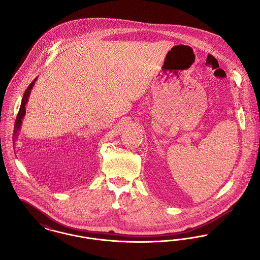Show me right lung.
Segmentation results:
<instances>
[{
	"instance_id": "obj_1",
	"label": "right lung",
	"mask_w": 260,
	"mask_h": 260,
	"mask_svg": "<svg viewBox=\"0 0 260 260\" xmlns=\"http://www.w3.org/2000/svg\"><path fill=\"white\" fill-rule=\"evenodd\" d=\"M37 80V77L31 82L29 84V86L27 87V89L24 92L23 94V97H22V100H21V104H20V108H19V111H18V114H17V117H16V122H15V133H14V141L16 140L17 138V134L18 132L20 131V127H21V124H22V120L25 116V105L27 104L28 102V98H29V95H30L31 90H32V87L33 85L35 84V81Z\"/></svg>"
}]
</instances>
